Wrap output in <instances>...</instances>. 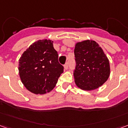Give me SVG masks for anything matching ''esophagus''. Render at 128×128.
Returning <instances> with one entry per match:
<instances>
[{"mask_svg":"<svg viewBox=\"0 0 128 128\" xmlns=\"http://www.w3.org/2000/svg\"><path fill=\"white\" fill-rule=\"evenodd\" d=\"M64 69H66V70L68 69V63H66V64H64Z\"/></svg>","mask_w":128,"mask_h":128,"instance_id":"1","label":"esophagus"}]
</instances>
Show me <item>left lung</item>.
Masks as SVG:
<instances>
[{
	"label": "left lung",
	"instance_id": "obj_1",
	"mask_svg": "<svg viewBox=\"0 0 128 128\" xmlns=\"http://www.w3.org/2000/svg\"><path fill=\"white\" fill-rule=\"evenodd\" d=\"M76 67L73 72L79 88L92 90L102 86L110 74L109 60L99 44L86 40L75 44Z\"/></svg>",
	"mask_w": 128,
	"mask_h": 128
}]
</instances>
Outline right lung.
<instances>
[{
    "label": "right lung",
    "instance_id": "add662e5",
    "mask_svg": "<svg viewBox=\"0 0 128 128\" xmlns=\"http://www.w3.org/2000/svg\"><path fill=\"white\" fill-rule=\"evenodd\" d=\"M53 43L50 40H39L30 45L19 59L21 82L34 94H43L52 90L64 71Z\"/></svg>",
    "mask_w": 128,
    "mask_h": 128
}]
</instances>
